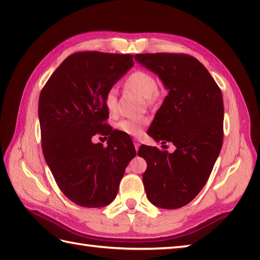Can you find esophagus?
<instances>
[{"mask_svg": "<svg viewBox=\"0 0 260 260\" xmlns=\"http://www.w3.org/2000/svg\"><path fill=\"white\" fill-rule=\"evenodd\" d=\"M134 145H135V150L136 151H139V148H140V142H139V140H136V139H134Z\"/></svg>", "mask_w": 260, "mask_h": 260, "instance_id": "obj_1", "label": "esophagus"}]
</instances>
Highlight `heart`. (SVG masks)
I'll return each mask as SVG.
<instances>
[{"label":"heart","mask_w":260,"mask_h":260,"mask_svg":"<svg viewBox=\"0 0 260 260\" xmlns=\"http://www.w3.org/2000/svg\"><path fill=\"white\" fill-rule=\"evenodd\" d=\"M126 86L132 88L140 93L142 97L148 99L152 102L154 97L156 96L158 89L157 81L155 77L147 73L145 70H136L132 73L126 78ZM105 106H106L109 114H115L117 110V91L115 88H110L105 95ZM147 124L146 118H123L116 124V128L119 132L127 135L137 136L142 134L145 125Z\"/></svg>","instance_id":"obj_1"}]
</instances>
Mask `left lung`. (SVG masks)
<instances>
[{
    "label": "left lung",
    "instance_id": "1",
    "mask_svg": "<svg viewBox=\"0 0 260 260\" xmlns=\"http://www.w3.org/2000/svg\"><path fill=\"white\" fill-rule=\"evenodd\" d=\"M135 60L169 90L148 128L150 136L175 146L173 153L140 147L137 154L147 163L143 183L154 206L178 209L202 190L221 151L222 93L207 68L189 54L143 53Z\"/></svg>",
    "mask_w": 260,
    "mask_h": 260
}]
</instances>
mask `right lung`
Instances as JSON below:
<instances>
[{"mask_svg":"<svg viewBox=\"0 0 260 260\" xmlns=\"http://www.w3.org/2000/svg\"><path fill=\"white\" fill-rule=\"evenodd\" d=\"M132 54L77 52L66 58L42 88L39 120L43 155L60 190L81 207L101 208L117 196L136 152L132 140L105 124V95L133 67ZM109 131L108 146L92 136Z\"/></svg>","mask_w":260,"mask_h":260,"instance_id":"1","label":"right lung"}]
</instances>
